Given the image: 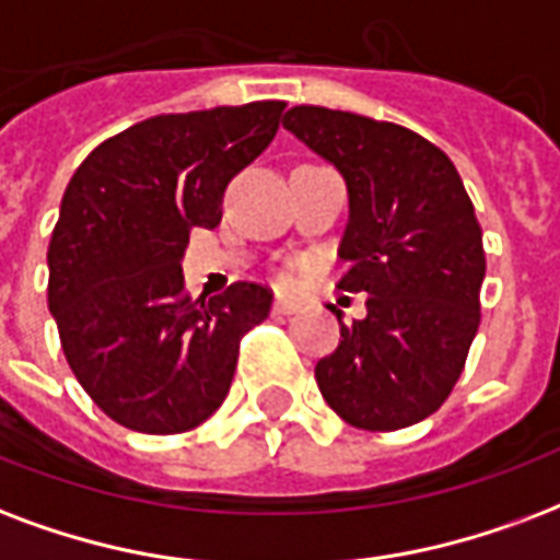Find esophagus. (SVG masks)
<instances>
[{"label": "esophagus", "mask_w": 560, "mask_h": 560, "mask_svg": "<svg viewBox=\"0 0 560 560\" xmlns=\"http://www.w3.org/2000/svg\"><path fill=\"white\" fill-rule=\"evenodd\" d=\"M272 311H276V314H296L299 302H293V299L279 296V299H276V302H272Z\"/></svg>", "instance_id": "34e87169"}]
</instances>
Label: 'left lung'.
Returning <instances> with one entry per match:
<instances>
[{
  "label": "left lung",
  "instance_id": "left-lung-1",
  "mask_svg": "<svg viewBox=\"0 0 560 560\" xmlns=\"http://www.w3.org/2000/svg\"><path fill=\"white\" fill-rule=\"evenodd\" d=\"M284 128L343 173L349 225L337 288L366 293V317L317 361L319 394L366 432L425 420L464 373L481 323L485 246L458 170L443 149L396 122L296 105Z\"/></svg>",
  "mask_w": 560,
  "mask_h": 560
}]
</instances>
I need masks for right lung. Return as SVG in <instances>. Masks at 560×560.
Returning <instances> with one entry per match:
<instances>
[{
  "mask_svg": "<svg viewBox=\"0 0 560 560\" xmlns=\"http://www.w3.org/2000/svg\"><path fill=\"white\" fill-rule=\"evenodd\" d=\"M284 102L161 114L81 161L49 241V311L72 375L110 420L182 434L223 405L272 290L190 299L182 255L223 220V194L279 131Z\"/></svg>",
  "mask_w": 560,
  "mask_h": 560,
  "instance_id": "1",
  "label": "right lung"
}]
</instances>
